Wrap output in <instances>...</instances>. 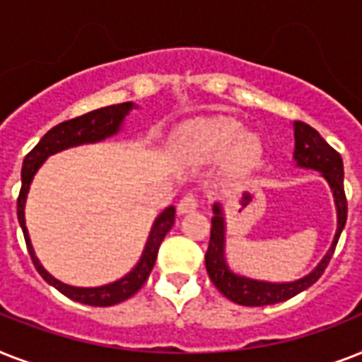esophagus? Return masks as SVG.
<instances>
[{
    "label": "esophagus",
    "mask_w": 362,
    "mask_h": 362,
    "mask_svg": "<svg viewBox=\"0 0 362 362\" xmlns=\"http://www.w3.org/2000/svg\"><path fill=\"white\" fill-rule=\"evenodd\" d=\"M199 209V199L195 195H186L182 197V201L178 203V214H189V212H195Z\"/></svg>",
    "instance_id": "1"
}]
</instances>
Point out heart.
Masks as SVG:
<instances>
[{"label":"heart","mask_w":362,"mask_h":362,"mask_svg":"<svg viewBox=\"0 0 362 362\" xmlns=\"http://www.w3.org/2000/svg\"><path fill=\"white\" fill-rule=\"evenodd\" d=\"M178 144L203 159H229L235 169H247L261 158V141L229 116L193 118L178 127Z\"/></svg>","instance_id":"obj_1"}]
</instances>
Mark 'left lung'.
Listing matches in <instances>:
<instances>
[{"mask_svg": "<svg viewBox=\"0 0 362 362\" xmlns=\"http://www.w3.org/2000/svg\"><path fill=\"white\" fill-rule=\"evenodd\" d=\"M295 131V150H293V161L300 169L317 170L331 187L334 209H337V233L331 242V247L327 250L320 263L308 274L293 281H267L247 278L231 269L226 257V235L227 221L226 212L221 203H214L212 212V229H210V244L204 255L206 272L210 280L218 287V291L233 303L242 306H267V304L284 303L287 298L295 297L310 286H314L320 280V276L325 272L327 264L331 261L337 242L340 238L346 218H348V203L344 193V163L340 153L325 142V139L308 124L304 122H293Z\"/></svg>", "mask_w": 362, "mask_h": 362, "instance_id": "1", "label": "left lung"}]
</instances>
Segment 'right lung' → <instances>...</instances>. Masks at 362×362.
<instances>
[{
	"label": "right lung",
	"mask_w": 362,
	"mask_h": 362,
	"mask_svg": "<svg viewBox=\"0 0 362 362\" xmlns=\"http://www.w3.org/2000/svg\"><path fill=\"white\" fill-rule=\"evenodd\" d=\"M133 109H136V105L127 101V103L110 105V107H103V109L92 110L88 115L73 118V120L62 122L37 142V146L25 156L24 163H22V189H20L18 203H16V214H18V223L22 227V233H24L25 246H28V252L31 255V261H33L37 272L42 276V280L47 284L56 287L62 295H65L71 300L88 304V306H115V304L124 303L129 297H133L144 286V281L148 280V276H150L153 264H156L158 250L161 246V242H163L165 235L170 231V227L175 226V206H167L153 220L144 250L141 253V259L136 261L135 267L127 274L118 278L116 281L105 284V286L76 287L54 278L35 255V250L31 246L30 233H28V227H25V199H28V192H30L33 176L37 175V170L41 169V165L50 156L62 152V150H67V148L81 146V144H93V142H101L105 139L118 135L122 127H124L125 116L129 115Z\"/></svg>",
	"instance_id": "1"
}]
</instances>
